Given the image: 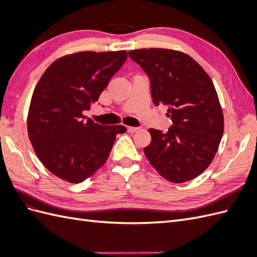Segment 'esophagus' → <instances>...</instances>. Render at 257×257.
Wrapping results in <instances>:
<instances>
[{"label": "esophagus", "mask_w": 257, "mask_h": 257, "mask_svg": "<svg viewBox=\"0 0 257 257\" xmlns=\"http://www.w3.org/2000/svg\"><path fill=\"white\" fill-rule=\"evenodd\" d=\"M136 131H138V127H133V126H127V132L128 133H135Z\"/></svg>", "instance_id": "esophagus-1"}]
</instances>
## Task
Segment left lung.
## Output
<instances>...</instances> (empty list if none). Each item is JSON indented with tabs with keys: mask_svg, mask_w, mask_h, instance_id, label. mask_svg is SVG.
Returning <instances> with one entry per match:
<instances>
[{
	"mask_svg": "<svg viewBox=\"0 0 257 257\" xmlns=\"http://www.w3.org/2000/svg\"><path fill=\"white\" fill-rule=\"evenodd\" d=\"M128 57L149 77L154 105H167L173 121L167 133L149 130L147 159L168 181L192 180L212 162L223 136V112L212 80L180 51L138 49L128 51Z\"/></svg>",
	"mask_w": 257,
	"mask_h": 257,
	"instance_id": "8db88e82",
	"label": "left lung"
}]
</instances>
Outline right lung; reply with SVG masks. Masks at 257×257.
<instances>
[{
    "label": "right lung",
    "instance_id": "add662e5",
    "mask_svg": "<svg viewBox=\"0 0 257 257\" xmlns=\"http://www.w3.org/2000/svg\"><path fill=\"white\" fill-rule=\"evenodd\" d=\"M127 59L126 51H82L56 60L33 92L29 138L50 173L80 183L102 167L123 125H103L82 114Z\"/></svg>",
    "mask_w": 257,
    "mask_h": 257
}]
</instances>
